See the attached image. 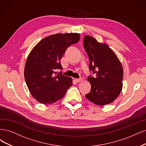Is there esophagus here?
<instances>
[{
    "label": "esophagus",
    "instance_id": "obj_1",
    "mask_svg": "<svg viewBox=\"0 0 146 146\" xmlns=\"http://www.w3.org/2000/svg\"><path fill=\"white\" fill-rule=\"evenodd\" d=\"M75 81H76L77 82H81L82 81V78H78V79H75Z\"/></svg>",
    "mask_w": 146,
    "mask_h": 146
}]
</instances>
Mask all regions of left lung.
Segmentation results:
<instances>
[{"instance_id":"left-lung-1","label":"left lung","mask_w":146,"mask_h":146,"mask_svg":"<svg viewBox=\"0 0 146 146\" xmlns=\"http://www.w3.org/2000/svg\"><path fill=\"white\" fill-rule=\"evenodd\" d=\"M84 47L90 59L89 70L95 74L89 76L91 90L86 97L94 104H110L119 96L123 88V69L118 58L107 45L85 36Z\"/></svg>"}]
</instances>
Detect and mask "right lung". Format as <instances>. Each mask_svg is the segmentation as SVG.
I'll list each match as a JSON object with an SVG mask.
<instances>
[{
    "instance_id": "right-lung-1",
    "label": "right lung",
    "mask_w": 146,
    "mask_h": 146,
    "mask_svg": "<svg viewBox=\"0 0 146 146\" xmlns=\"http://www.w3.org/2000/svg\"><path fill=\"white\" fill-rule=\"evenodd\" d=\"M78 33L56 34L45 37L28 56L24 69L27 86L36 100L50 104L63 98L72 85L70 77L62 75L60 60L67 48L79 40Z\"/></svg>"
}]
</instances>
